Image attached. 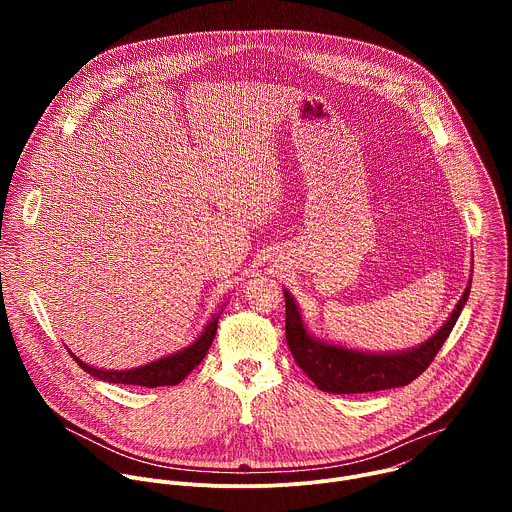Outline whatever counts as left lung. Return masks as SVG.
<instances>
[{
    "label": "left lung",
    "instance_id": "8db88e82",
    "mask_svg": "<svg viewBox=\"0 0 512 512\" xmlns=\"http://www.w3.org/2000/svg\"><path fill=\"white\" fill-rule=\"evenodd\" d=\"M470 285L472 279L468 281V287L464 289L460 302L456 304L444 326H440V330L425 342L399 352L354 350L316 338L306 328L294 296L287 289H283L287 346L300 364V369L314 381L320 391L350 395L405 387L429 367L435 354L440 352V348L448 340L454 324L460 318V312L468 302Z\"/></svg>",
    "mask_w": 512,
    "mask_h": 512
}]
</instances>
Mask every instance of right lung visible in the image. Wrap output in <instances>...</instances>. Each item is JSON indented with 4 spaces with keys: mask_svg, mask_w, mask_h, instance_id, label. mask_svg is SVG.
I'll list each match as a JSON object with an SVG mask.
<instances>
[{
    "mask_svg": "<svg viewBox=\"0 0 512 512\" xmlns=\"http://www.w3.org/2000/svg\"><path fill=\"white\" fill-rule=\"evenodd\" d=\"M218 316H221V312L214 314L206 322L200 336L192 344H188L186 348H182L178 352H172L168 356H162L158 360H152L148 364H143V367H135V369H125V371L97 369V367H91V364L83 362L79 356H75L70 350L68 352L72 354V358L79 362V367L83 371H87L89 375H93L99 381L117 383V385H139V387H150V389L152 387H170V385L182 383L190 375V371L194 367H198L200 360L206 356V352H208V348L214 340V334H216Z\"/></svg>",
    "mask_w": 512,
    "mask_h": 512,
    "instance_id": "1",
    "label": "right lung"
}]
</instances>
